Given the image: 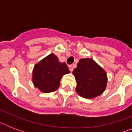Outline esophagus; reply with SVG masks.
<instances>
[{"mask_svg": "<svg viewBox=\"0 0 132 132\" xmlns=\"http://www.w3.org/2000/svg\"><path fill=\"white\" fill-rule=\"evenodd\" d=\"M69 70L70 71H73V65H69Z\"/></svg>", "mask_w": 132, "mask_h": 132, "instance_id": "34e87169", "label": "esophagus"}]
</instances>
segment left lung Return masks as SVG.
Returning <instances> with one entry per match:
<instances>
[{
    "label": "left lung",
    "mask_w": 132,
    "mask_h": 132,
    "mask_svg": "<svg viewBox=\"0 0 132 132\" xmlns=\"http://www.w3.org/2000/svg\"><path fill=\"white\" fill-rule=\"evenodd\" d=\"M77 81L76 91L86 98L101 95L107 85V75L104 70L93 59H80L73 71Z\"/></svg>",
    "instance_id": "obj_1"
}]
</instances>
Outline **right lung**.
<instances>
[{
	"label": "right lung",
	"instance_id": "add662e5",
	"mask_svg": "<svg viewBox=\"0 0 132 132\" xmlns=\"http://www.w3.org/2000/svg\"><path fill=\"white\" fill-rule=\"evenodd\" d=\"M70 71L65 63H60L54 54L47 55L34 66L32 81L34 86L43 93H51L60 86V80Z\"/></svg>",
	"mask_w": 132,
	"mask_h": 132
}]
</instances>
